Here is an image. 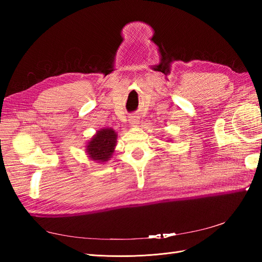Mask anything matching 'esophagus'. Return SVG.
Listing matches in <instances>:
<instances>
[{"mask_svg":"<svg viewBox=\"0 0 262 262\" xmlns=\"http://www.w3.org/2000/svg\"><path fill=\"white\" fill-rule=\"evenodd\" d=\"M128 118H129L128 120H129V122H130L132 125H137V124H138V121H140V120H138L140 118H138L137 116H134V115L129 116V117H128Z\"/></svg>","mask_w":262,"mask_h":262,"instance_id":"obj_1","label":"esophagus"}]
</instances>
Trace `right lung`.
Instances as JSON below:
<instances>
[{"label":"right lung","instance_id":"add662e5","mask_svg":"<svg viewBox=\"0 0 262 262\" xmlns=\"http://www.w3.org/2000/svg\"><path fill=\"white\" fill-rule=\"evenodd\" d=\"M117 143V133L113 128H102L97 132L86 145L89 158L97 162H107L113 157Z\"/></svg>","mask_w":262,"mask_h":262}]
</instances>
